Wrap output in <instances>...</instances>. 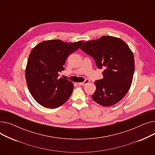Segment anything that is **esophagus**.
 Here are the masks:
<instances>
[{
  "instance_id": "obj_1",
  "label": "esophagus",
  "mask_w": 155,
  "mask_h": 155,
  "mask_svg": "<svg viewBox=\"0 0 155 155\" xmlns=\"http://www.w3.org/2000/svg\"><path fill=\"white\" fill-rule=\"evenodd\" d=\"M89 82H90V80H88V79H86L84 82H81V83H78V85H85L86 84H87L88 83H89Z\"/></svg>"
}]
</instances>
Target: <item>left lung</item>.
I'll use <instances>...</instances> for the list:
<instances>
[{
	"instance_id": "8db88e82",
	"label": "left lung",
	"mask_w": 155,
	"mask_h": 155,
	"mask_svg": "<svg viewBox=\"0 0 155 155\" xmlns=\"http://www.w3.org/2000/svg\"><path fill=\"white\" fill-rule=\"evenodd\" d=\"M80 49L92 57L97 68L104 69L103 78L95 82L92 99L105 107L117 104L132 84L134 59L131 50L123 40L110 36L88 41Z\"/></svg>"
}]
</instances>
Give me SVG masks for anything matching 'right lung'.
I'll use <instances>...</instances> for the list:
<instances>
[{
  "instance_id": "obj_1",
  "label": "right lung",
  "mask_w": 155,
  "mask_h": 155,
  "mask_svg": "<svg viewBox=\"0 0 155 155\" xmlns=\"http://www.w3.org/2000/svg\"><path fill=\"white\" fill-rule=\"evenodd\" d=\"M84 41L65 43L59 39L45 41L31 50L25 71L29 91L43 106L54 109L66 102L73 85L68 80L58 78L64 70L68 56L77 50Z\"/></svg>"
}]
</instances>
